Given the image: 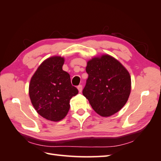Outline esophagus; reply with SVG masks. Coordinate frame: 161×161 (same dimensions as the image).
I'll return each mask as SVG.
<instances>
[{"mask_svg":"<svg viewBox=\"0 0 161 161\" xmlns=\"http://www.w3.org/2000/svg\"><path fill=\"white\" fill-rule=\"evenodd\" d=\"M77 88H78V91H79V92H82V90H83V86H82L81 85H78V86L77 87Z\"/></svg>","mask_w":161,"mask_h":161,"instance_id":"esophagus-1","label":"esophagus"}]
</instances>
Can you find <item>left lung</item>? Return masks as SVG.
I'll list each match as a JSON object with an SVG mask.
<instances>
[{
	"instance_id": "obj_1",
	"label": "left lung",
	"mask_w": 161,
	"mask_h": 161,
	"mask_svg": "<svg viewBox=\"0 0 161 161\" xmlns=\"http://www.w3.org/2000/svg\"><path fill=\"white\" fill-rule=\"evenodd\" d=\"M86 71L83 94L93 109L108 117L122 109L131 92V76L125 67L112 56L103 54L88 60Z\"/></svg>"
}]
</instances>
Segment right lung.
Returning <instances> with one entry per match:
<instances>
[{"instance_id": "right-lung-1", "label": "right lung", "mask_w": 161, "mask_h": 161, "mask_svg": "<svg viewBox=\"0 0 161 161\" xmlns=\"http://www.w3.org/2000/svg\"><path fill=\"white\" fill-rule=\"evenodd\" d=\"M63 57L45 60L32 76L29 85L31 104L37 113L48 120L60 121L66 116L69 101L78 94L71 83L69 74L63 70Z\"/></svg>"}]
</instances>
